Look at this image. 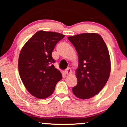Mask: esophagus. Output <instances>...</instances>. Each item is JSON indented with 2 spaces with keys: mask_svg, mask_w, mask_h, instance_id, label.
I'll list each match as a JSON object with an SVG mask.
<instances>
[{
  "mask_svg": "<svg viewBox=\"0 0 127 127\" xmlns=\"http://www.w3.org/2000/svg\"><path fill=\"white\" fill-rule=\"evenodd\" d=\"M71 72H72L71 69L69 68H69H67V69L65 70V73H66V74H67V75H69V74H71Z\"/></svg>",
  "mask_w": 127,
  "mask_h": 127,
  "instance_id": "esophagus-1",
  "label": "esophagus"
}]
</instances>
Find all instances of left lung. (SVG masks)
<instances>
[{"mask_svg": "<svg viewBox=\"0 0 127 127\" xmlns=\"http://www.w3.org/2000/svg\"><path fill=\"white\" fill-rule=\"evenodd\" d=\"M75 47L79 64L74 95L82 99L98 94L106 85L111 72L109 53L104 41L96 33H84L68 37Z\"/></svg>", "mask_w": 127, "mask_h": 127, "instance_id": "obj_1", "label": "left lung"}]
</instances>
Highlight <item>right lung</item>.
<instances>
[{
    "label": "right lung",
    "mask_w": 127,
    "mask_h": 127,
    "mask_svg": "<svg viewBox=\"0 0 127 127\" xmlns=\"http://www.w3.org/2000/svg\"><path fill=\"white\" fill-rule=\"evenodd\" d=\"M64 35L55 32L39 31L23 46L18 60L20 77L28 92L39 99L53 93L61 72L53 64L52 56L56 44Z\"/></svg>",
    "instance_id": "add662e5"
}]
</instances>
